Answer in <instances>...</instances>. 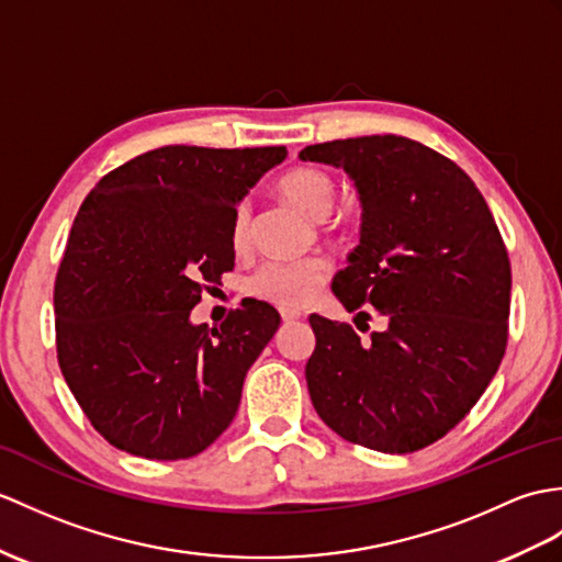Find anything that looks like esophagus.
Here are the masks:
<instances>
[{"label": "esophagus", "mask_w": 562, "mask_h": 562, "mask_svg": "<svg viewBox=\"0 0 562 562\" xmlns=\"http://www.w3.org/2000/svg\"><path fill=\"white\" fill-rule=\"evenodd\" d=\"M280 318L284 323H294V321L302 318V311H299V308H280Z\"/></svg>", "instance_id": "obj_1"}]
</instances>
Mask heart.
<instances>
[{
    "label": "heart",
    "mask_w": 562,
    "mask_h": 562,
    "mask_svg": "<svg viewBox=\"0 0 562 562\" xmlns=\"http://www.w3.org/2000/svg\"><path fill=\"white\" fill-rule=\"evenodd\" d=\"M278 191L282 193V199L316 220L328 215L337 199L333 175L313 165H302L284 172L278 179ZM249 205L239 203L234 207L229 222V244L234 251H244L249 246ZM330 270V260L323 256H306L296 260L272 258L256 268L249 278V292L268 304L299 308L316 299L323 284L328 282Z\"/></svg>",
    "instance_id": "b5f03b06"
}]
</instances>
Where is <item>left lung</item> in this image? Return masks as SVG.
<instances>
[{
    "mask_svg": "<svg viewBox=\"0 0 562 562\" xmlns=\"http://www.w3.org/2000/svg\"><path fill=\"white\" fill-rule=\"evenodd\" d=\"M299 158L355 179L361 241L333 292L361 333L373 311L387 321L361 340L311 313L313 407L355 446L422 450L464 419L503 361L513 276L501 229L464 169L419 140H328Z\"/></svg>",
    "mask_w": 562,
    "mask_h": 562,
    "instance_id": "left-lung-1",
    "label": "left lung"
}]
</instances>
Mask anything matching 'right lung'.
Instances as JSON below:
<instances>
[{"mask_svg": "<svg viewBox=\"0 0 562 562\" xmlns=\"http://www.w3.org/2000/svg\"><path fill=\"white\" fill-rule=\"evenodd\" d=\"M284 155L165 146L112 169L78 207L55 280L57 359L110 446L187 460L232 424L280 313L244 299L217 328L189 316L234 268V207Z\"/></svg>", "mask_w": 562, "mask_h": 562, "instance_id": "add662e5", "label": "right lung"}]
</instances>
